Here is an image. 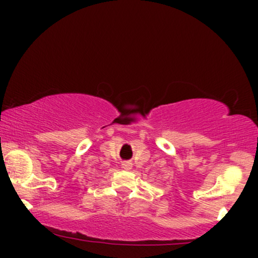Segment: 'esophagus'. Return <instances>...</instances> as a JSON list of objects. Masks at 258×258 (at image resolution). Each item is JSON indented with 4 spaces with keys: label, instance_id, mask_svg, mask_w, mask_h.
<instances>
[{
    "label": "esophagus",
    "instance_id": "1",
    "mask_svg": "<svg viewBox=\"0 0 258 258\" xmlns=\"http://www.w3.org/2000/svg\"><path fill=\"white\" fill-rule=\"evenodd\" d=\"M121 166H122V168H125V170H131L133 164L131 161H125V162H122V164H121Z\"/></svg>",
    "mask_w": 258,
    "mask_h": 258
}]
</instances>
